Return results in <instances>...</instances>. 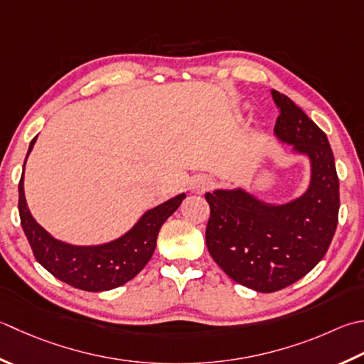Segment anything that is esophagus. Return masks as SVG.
I'll return each instance as SVG.
<instances>
[{
    "instance_id": "1",
    "label": "esophagus",
    "mask_w": 364,
    "mask_h": 364,
    "mask_svg": "<svg viewBox=\"0 0 364 364\" xmlns=\"http://www.w3.org/2000/svg\"><path fill=\"white\" fill-rule=\"evenodd\" d=\"M211 186H213V180L208 176H198L197 180H194V183H192V189L197 192H203L206 189H210Z\"/></svg>"
}]
</instances>
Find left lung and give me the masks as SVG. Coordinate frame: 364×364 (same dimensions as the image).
Wrapping results in <instances>:
<instances>
[{"mask_svg":"<svg viewBox=\"0 0 364 364\" xmlns=\"http://www.w3.org/2000/svg\"><path fill=\"white\" fill-rule=\"evenodd\" d=\"M279 109L274 134L311 159V183L284 205L260 202L243 189L206 192V247L235 282L272 294L301 279L323 259L338 225L339 178L325 132L286 95L272 91Z\"/></svg>","mask_w":364,"mask_h":364,"instance_id":"left-lung-1","label":"left lung"}]
</instances>
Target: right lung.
Segmentation results:
<instances>
[{"label":"right lung","mask_w":364,"mask_h":364,"mask_svg":"<svg viewBox=\"0 0 364 364\" xmlns=\"http://www.w3.org/2000/svg\"><path fill=\"white\" fill-rule=\"evenodd\" d=\"M34 141L36 137L31 140L28 154L31 153ZM184 197L186 196L180 194L146 211L129 232L110 243L73 246L55 240L36 223L26 206L21 175L18 183L20 224L36 260L56 279L80 290L104 291L123 286L144 269L154 252L162 224L173 215Z\"/></svg>","instance_id":"right-lung-1"}]
</instances>
